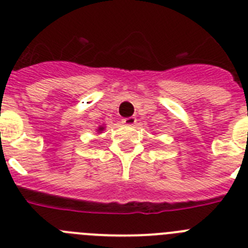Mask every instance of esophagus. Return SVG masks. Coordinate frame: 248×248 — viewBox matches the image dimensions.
<instances>
[{
	"label": "esophagus",
	"mask_w": 248,
	"mask_h": 248,
	"mask_svg": "<svg viewBox=\"0 0 248 248\" xmlns=\"http://www.w3.org/2000/svg\"><path fill=\"white\" fill-rule=\"evenodd\" d=\"M123 123H124L125 125H129V126L135 125V124H137V118H134V117L124 118V119H123Z\"/></svg>",
	"instance_id": "34e87169"
}]
</instances>
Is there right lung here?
<instances>
[{
    "label": "right lung",
    "mask_w": 248,
    "mask_h": 248,
    "mask_svg": "<svg viewBox=\"0 0 248 248\" xmlns=\"http://www.w3.org/2000/svg\"><path fill=\"white\" fill-rule=\"evenodd\" d=\"M99 130H103V126H100V128H99Z\"/></svg>",
    "instance_id": "obj_1"
}]
</instances>
